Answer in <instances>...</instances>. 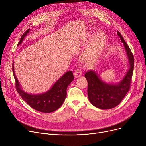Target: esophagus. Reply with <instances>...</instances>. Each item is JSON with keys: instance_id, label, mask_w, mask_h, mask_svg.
Segmentation results:
<instances>
[{"instance_id": "34e87169", "label": "esophagus", "mask_w": 146, "mask_h": 146, "mask_svg": "<svg viewBox=\"0 0 146 146\" xmlns=\"http://www.w3.org/2000/svg\"><path fill=\"white\" fill-rule=\"evenodd\" d=\"M82 71L80 70V69H77V70H76L74 73V76L76 78H78L82 76Z\"/></svg>"}]
</instances>
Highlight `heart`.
Wrapping results in <instances>:
<instances>
[{"mask_svg": "<svg viewBox=\"0 0 146 146\" xmlns=\"http://www.w3.org/2000/svg\"><path fill=\"white\" fill-rule=\"evenodd\" d=\"M105 35L103 33L95 34L91 42L81 55L80 59L86 64H94L99 57L105 42Z\"/></svg>", "mask_w": 146, "mask_h": 146, "instance_id": "b5f03b06", "label": "heart"}]
</instances>
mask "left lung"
<instances>
[{"instance_id":"8db88e82","label":"left lung","mask_w":146,"mask_h":146,"mask_svg":"<svg viewBox=\"0 0 146 146\" xmlns=\"http://www.w3.org/2000/svg\"><path fill=\"white\" fill-rule=\"evenodd\" d=\"M117 34L123 43L129 62V68L119 83H108L102 80L98 74L92 70L86 72L85 77L88 81V95L90 103L101 110L112 109L118 105L127 94L134 70V56L123 37L117 31Z\"/></svg>"}]
</instances>
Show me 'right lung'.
<instances>
[{
    "label": "right lung",
    "mask_w": 146,
    "mask_h": 146,
    "mask_svg": "<svg viewBox=\"0 0 146 146\" xmlns=\"http://www.w3.org/2000/svg\"><path fill=\"white\" fill-rule=\"evenodd\" d=\"M29 28L23 34L18 45H19L29 32ZM12 70L15 80L18 93L21 98L33 109L44 113H50L56 111L62 105L67 95V88L73 80L74 76L72 71H68L63 74L54 84L50 90L41 94H29L21 89L14 72L13 63Z\"/></svg>",
    "instance_id": "obj_1"
}]
</instances>
